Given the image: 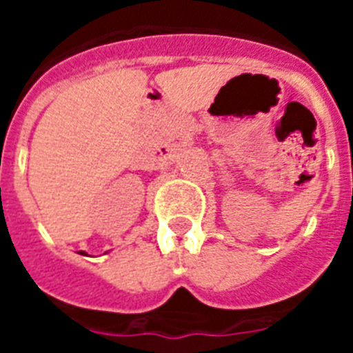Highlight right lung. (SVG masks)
<instances>
[{"label": "right lung", "mask_w": 353, "mask_h": 353, "mask_svg": "<svg viewBox=\"0 0 353 353\" xmlns=\"http://www.w3.org/2000/svg\"><path fill=\"white\" fill-rule=\"evenodd\" d=\"M81 252H83V251H81ZM83 254H84V252H83Z\"/></svg>", "instance_id": "1"}]
</instances>
